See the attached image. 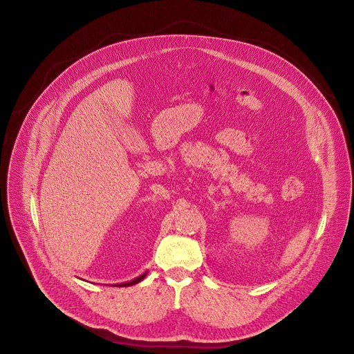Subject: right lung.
I'll return each instance as SVG.
<instances>
[{"label":"right lung","instance_id":"right-lung-1","mask_svg":"<svg viewBox=\"0 0 354 354\" xmlns=\"http://www.w3.org/2000/svg\"><path fill=\"white\" fill-rule=\"evenodd\" d=\"M147 273L148 272H145L144 274H140V276H138L136 279H133V280H131V281H127V283H121L120 286H122V288H125V286H132V285H135V283H138V281H140V280H142L145 276H147Z\"/></svg>","mask_w":354,"mask_h":354}]
</instances>
